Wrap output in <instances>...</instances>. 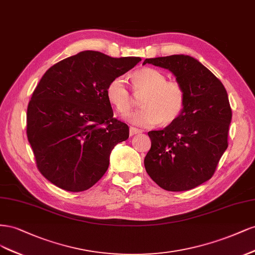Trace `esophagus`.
Here are the masks:
<instances>
[{
  "label": "esophagus",
  "instance_id": "34e87169",
  "mask_svg": "<svg viewBox=\"0 0 255 255\" xmlns=\"http://www.w3.org/2000/svg\"><path fill=\"white\" fill-rule=\"evenodd\" d=\"M138 132H139V130L136 129V128H134V127H130V128H129V134H130L131 136L136 134V133H138Z\"/></svg>",
  "mask_w": 255,
  "mask_h": 255
}]
</instances>
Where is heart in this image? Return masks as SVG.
Wrapping results in <instances>:
<instances>
[{
	"mask_svg": "<svg viewBox=\"0 0 255 255\" xmlns=\"http://www.w3.org/2000/svg\"><path fill=\"white\" fill-rule=\"evenodd\" d=\"M132 89L142 95L141 109L128 113L125 119L136 127L151 128L163 122L170 124L182 113L185 105V91L178 81L167 80L165 73L154 68H143L132 74ZM108 102L120 113H126L132 106V95L127 81L117 76L107 86Z\"/></svg>",
	"mask_w": 255,
	"mask_h": 255,
	"instance_id": "obj_1",
	"label": "heart"
}]
</instances>
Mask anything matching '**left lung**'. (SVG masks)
Listing matches in <instances>:
<instances>
[{"label":"left lung","mask_w":255,"mask_h":255,"mask_svg":"<svg viewBox=\"0 0 255 255\" xmlns=\"http://www.w3.org/2000/svg\"><path fill=\"white\" fill-rule=\"evenodd\" d=\"M145 63L169 70L185 91L180 117L164 129L148 132L151 147L145 169L164 190H192L213 177L228 147L232 110L227 91L193 57L171 55L145 59Z\"/></svg>","instance_id":"left-lung-1"}]
</instances>
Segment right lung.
Segmentation results:
<instances>
[{
    "mask_svg": "<svg viewBox=\"0 0 255 255\" xmlns=\"http://www.w3.org/2000/svg\"><path fill=\"white\" fill-rule=\"evenodd\" d=\"M139 57L85 51L48 69L31 95L26 133L39 171L69 192H84L105 175L113 147L129 127L113 118L106 89Z\"/></svg>",
    "mask_w": 255,
    "mask_h": 255,
    "instance_id": "add662e5",
    "label": "right lung"
}]
</instances>
